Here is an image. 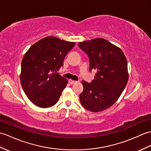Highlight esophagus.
Masks as SVG:
<instances>
[{"label":"esophagus","mask_w":151,"mask_h":151,"mask_svg":"<svg viewBox=\"0 0 151 151\" xmlns=\"http://www.w3.org/2000/svg\"><path fill=\"white\" fill-rule=\"evenodd\" d=\"M69 82L70 84H71V85H73V84L76 83L77 82V81H75V80H73L71 79H70V80H69Z\"/></svg>","instance_id":"esophagus-1"}]
</instances>
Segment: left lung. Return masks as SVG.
<instances>
[{"label": "left lung", "instance_id": "left-lung-1", "mask_svg": "<svg viewBox=\"0 0 151 151\" xmlns=\"http://www.w3.org/2000/svg\"><path fill=\"white\" fill-rule=\"evenodd\" d=\"M78 45L88 56L90 71H96L91 82H82L80 102L92 112L107 109L117 101L127 83V59L121 49L104 38L84 41Z\"/></svg>", "mask_w": 151, "mask_h": 151}]
</instances>
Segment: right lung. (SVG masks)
<instances>
[{"label":"right lung","mask_w":151,"mask_h":151,"mask_svg":"<svg viewBox=\"0 0 151 151\" xmlns=\"http://www.w3.org/2000/svg\"><path fill=\"white\" fill-rule=\"evenodd\" d=\"M75 42L47 37L31 46L21 63L20 82L24 93L35 106L47 108L57 104L68 80L58 72Z\"/></svg>","instance_id":"1"}]
</instances>
